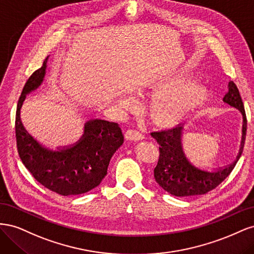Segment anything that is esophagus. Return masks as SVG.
I'll return each instance as SVG.
<instances>
[{
	"mask_svg": "<svg viewBox=\"0 0 254 254\" xmlns=\"http://www.w3.org/2000/svg\"><path fill=\"white\" fill-rule=\"evenodd\" d=\"M125 137L129 141H140L144 139V135L135 129H129L125 133Z\"/></svg>",
	"mask_w": 254,
	"mask_h": 254,
	"instance_id": "esophagus-1",
	"label": "esophagus"
}]
</instances>
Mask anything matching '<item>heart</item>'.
Returning <instances> with one entry per match:
<instances>
[{
	"instance_id": "heart-1",
	"label": "heart",
	"mask_w": 254,
	"mask_h": 254,
	"mask_svg": "<svg viewBox=\"0 0 254 254\" xmlns=\"http://www.w3.org/2000/svg\"><path fill=\"white\" fill-rule=\"evenodd\" d=\"M180 76H174L150 84L148 91L155 92L147 103V114L153 124L171 127L183 120L184 117L199 108L207 98V90L196 79L179 83ZM130 99L122 101L128 105Z\"/></svg>"
}]
</instances>
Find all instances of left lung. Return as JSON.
<instances>
[{"instance_id":"left-lung-1","label":"left lung","mask_w":254,"mask_h":254,"mask_svg":"<svg viewBox=\"0 0 254 254\" xmlns=\"http://www.w3.org/2000/svg\"><path fill=\"white\" fill-rule=\"evenodd\" d=\"M224 102L242 112L244 118L243 139L236 160L231 165L217 172L200 171L189 162L182 151L181 126L150 133L160 145L159 160L153 170V175L157 183L167 193L177 197L206 194L217 188L233 171L238 159L242 156L247 132V118L244 104L240 91L233 81L229 82V89L224 97Z\"/></svg>"}]
</instances>
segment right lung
<instances>
[{"instance_id":"obj_1","label":"right lung","mask_w":254,"mask_h":254,"mask_svg":"<svg viewBox=\"0 0 254 254\" xmlns=\"http://www.w3.org/2000/svg\"><path fill=\"white\" fill-rule=\"evenodd\" d=\"M48 57L26 80L18 101L16 123L17 149L23 164L44 188L63 195H80L103 181L113 153L124 142L118 123L94 120L84 125V133L75 146L60 151L45 149L23 127L20 109L25 94L40 86Z\"/></svg>"}]
</instances>
